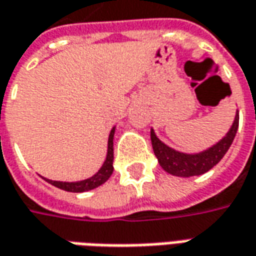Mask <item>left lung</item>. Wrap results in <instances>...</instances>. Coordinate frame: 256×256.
<instances>
[{"instance_id": "obj_1", "label": "left lung", "mask_w": 256, "mask_h": 256, "mask_svg": "<svg viewBox=\"0 0 256 256\" xmlns=\"http://www.w3.org/2000/svg\"><path fill=\"white\" fill-rule=\"evenodd\" d=\"M238 128V110L236 112L233 124L228 128V132L216 144L210 146L206 150L200 152H182L172 146H166L164 141L156 137V134L151 128V142L155 156L158 159L159 165L169 174L178 178H191L200 176L208 170L220 160L224 154L232 146L236 133Z\"/></svg>"}]
</instances>
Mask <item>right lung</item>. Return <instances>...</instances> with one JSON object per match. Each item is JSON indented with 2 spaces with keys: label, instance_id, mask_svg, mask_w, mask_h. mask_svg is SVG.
Here are the masks:
<instances>
[{
  "label": "right lung",
  "instance_id": "right-lung-1",
  "mask_svg": "<svg viewBox=\"0 0 256 256\" xmlns=\"http://www.w3.org/2000/svg\"><path fill=\"white\" fill-rule=\"evenodd\" d=\"M116 126L112 128L108 137V151H106V158L104 160L102 166L98 169L96 174H92L91 178H84V180H78V182H58V180H50L47 178H44L47 183L52 184L55 187H58L60 190L69 191V192H84L97 188L100 186H102L108 178H110L112 172H114V137H115Z\"/></svg>",
  "mask_w": 256,
  "mask_h": 256
}]
</instances>
